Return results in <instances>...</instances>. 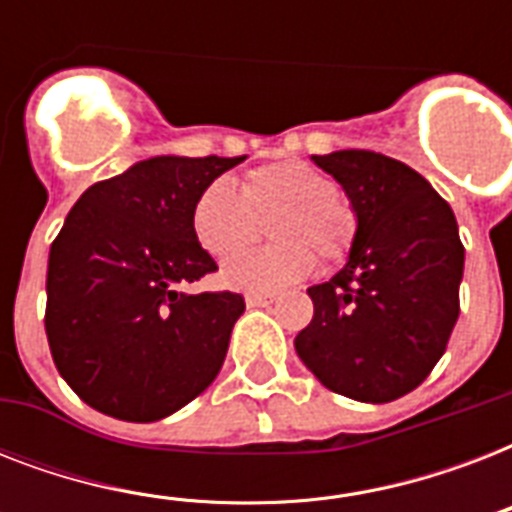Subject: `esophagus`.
Listing matches in <instances>:
<instances>
[{
	"label": "esophagus",
	"instance_id": "34e87169",
	"mask_svg": "<svg viewBox=\"0 0 512 512\" xmlns=\"http://www.w3.org/2000/svg\"><path fill=\"white\" fill-rule=\"evenodd\" d=\"M273 300H276L273 295H260V292H249L247 295L249 308H265V305H271Z\"/></svg>",
	"mask_w": 512,
	"mask_h": 512
}]
</instances>
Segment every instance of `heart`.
<instances>
[{
  "label": "heart",
  "instance_id": "b5f03b06",
  "mask_svg": "<svg viewBox=\"0 0 512 512\" xmlns=\"http://www.w3.org/2000/svg\"><path fill=\"white\" fill-rule=\"evenodd\" d=\"M268 223L273 244L244 249L223 263V281L247 292H276L311 276L316 255L340 263L358 236V215L335 180L303 159H284L249 170L241 188L217 177L196 193L191 233L207 255L225 257L252 233L255 215Z\"/></svg>",
  "mask_w": 512,
  "mask_h": 512
}]
</instances>
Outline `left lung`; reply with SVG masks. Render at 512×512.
<instances>
[{
	"label": "left lung",
	"mask_w": 512,
	"mask_h": 512,
	"mask_svg": "<svg viewBox=\"0 0 512 512\" xmlns=\"http://www.w3.org/2000/svg\"><path fill=\"white\" fill-rule=\"evenodd\" d=\"M358 215L348 263L308 289L311 324L297 356L340 396L388 404L412 393L460 316L465 247L452 207L412 167L374 151L313 156Z\"/></svg>",
	"instance_id": "8db88e82"
}]
</instances>
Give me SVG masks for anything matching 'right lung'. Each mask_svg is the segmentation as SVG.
I'll return each mask as SVG.
<instances>
[{
    "label": "right lung",
    "instance_id": "add662e5",
    "mask_svg": "<svg viewBox=\"0 0 512 512\" xmlns=\"http://www.w3.org/2000/svg\"><path fill=\"white\" fill-rule=\"evenodd\" d=\"M244 156H154L90 185L50 247L44 329L92 409L154 422L204 393L244 313L236 292L185 295L217 271L191 233L196 193Z\"/></svg>",
    "mask_w": 512,
    "mask_h": 512
}]
</instances>
